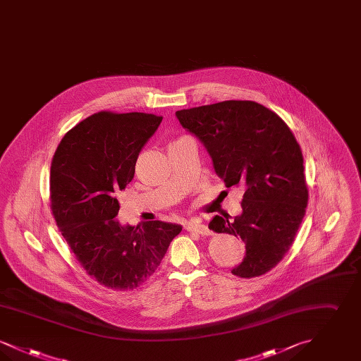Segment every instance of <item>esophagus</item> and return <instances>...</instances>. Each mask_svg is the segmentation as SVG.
<instances>
[{
    "mask_svg": "<svg viewBox=\"0 0 361 361\" xmlns=\"http://www.w3.org/2000/svg\"><path fill=\"white\" fill-rule=\"evenodd\" d=\"M185 227H187L188 231L197 233L200 235H209L211 234V230L207 227L206 224H202L199 221H190V222L185 224Z\"/></svg>",
    "mask_w": 361,
    "mask_h": 361,
    "instance_id": "obj_1",
    "label": "esophagus"
}]
</instances>
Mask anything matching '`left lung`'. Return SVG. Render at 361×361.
<instances>
[{"label":"left lung","instance_id":"left-lung-1","mask_svg":"<svg viewBox=\"0 0 361 361\" xmlns=\"http://www.w3.org/2000/svg\"><path fill=\"white\" fill-rule=\"evenodd\" d=\"M176 116L203 143L226 187L245 188L240 215H215L209 222L214 231L245 243V257L231 274H267L290 250L309 200L303 155L291 130L255 102L228 100L181 109Z\"/></svg>","mask_w":361,"mask_h":361}]
</instances>
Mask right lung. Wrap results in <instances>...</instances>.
<instances>
[{
  "label": "right lung",
  "mask_w": 361,
  "mask_h": 361,
  "mask_svg": "<svg viewBox=\"0 0 361 361\" xmlns=\"http://www.w3.org/2000/svg\"><path fill=\"white\" fill-rule=\"evenodd\" d=\"M162 116L99 112L61 140L51 162L52 215L87 275L108 288L134 290L154 274L181 224H121L116 193Z\"/></svg>",
  "instance_id": "add662e5"
}]
</instances>
